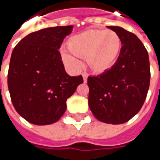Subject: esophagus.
<instances>
[{
  "instance_id": "esophagus-1",
  "label": "esophagus",
  "mask_w": 160,
  "mask_h": 160,
  "mask_svg": "<svg viewBox=\"0 0 160 160\" xmlns=\"http://www.w3.org/2000/svg\"><path fill=\"white\" fill-rule=\"evenodd\" d=\"M82 76H83V82H84V83H86V82H87V78H88V75H87V74H85V73H83Z\"/></svg>"
}]
</instances>
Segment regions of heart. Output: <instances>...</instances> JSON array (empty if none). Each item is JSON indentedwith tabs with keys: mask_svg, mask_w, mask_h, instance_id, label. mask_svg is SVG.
Segmentation results:
<instances>
[{
	"mask_svg": "<svg viewBox=\"0 0 160 160\" xmlns=\"http://www.w3.org/2000/svg\"><path fill=\"white\" fill-rule=\"evenodd\" d=\"M68 47L70 52L60 50L65 64L78 70L83 66L79 58H86L92 69L102 72L116 62L121 50V39L112 30L89 29L70 37Z\"/></svg>",
	"mask_w": 160,
	"mask_h": 160,
	"instance_id": "obj_1",
	"label": "heart"
}]
</instances>
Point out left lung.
Returning <instances> with one entry per match:
<instances>
[{
    "instance_id": "1",
    "label": "left lung",
    "mask_w": 160,
    "mask_h": 160,
    "mask_svg": "<svg viewBox=\"0 0 160 160\" xmlns=\"http://www.w3.org/2000/svg\"><path fill=\"white\" fill-rule=\"evenodd\" d=\"M108 28L119 35L122 47L111 68L88 77V103L97 119L118 125L134 117L144 103L150 87V61L135 34L120 27Z\"/></svg>"
}]
</instances>
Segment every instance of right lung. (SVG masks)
I'll return each mask as SVG.
<instances>
[{
    "instance_id": "right-lung-1",
    "label": "right lung",
    "mask_w": 160,
    "mask_h": 160,
    "mask_svg": "<svg viewBox=\"0 0 160 160\" xmlns=\"http://www.w3.org/2000/svg\"><path fill=\"white\" fill-rule=\"evenodd\" d=\"M73 26L41 29L24 37L14 48L8 87L17 112L31 124L51 125L67 109V100L83 82L65 71L58 49Z\"/></svg>"
}]
</instances>
